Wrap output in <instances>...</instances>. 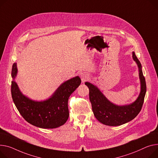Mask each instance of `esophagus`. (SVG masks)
I'll return each instance as SVG.
<instances>
[{
	"label": "esophagus",
	"instance_id": "esophagus-1",
	"mask_svg": "<svg viewBox=\"0 0 158 158\" xmlns=\"http://www.w3.org/2000/svg\"><path fill=\"white\" fill-rule=\"evenodd\" d=\"M81 77L83 81H86V79H87L88 78V76L86 74H83L81 76Z\"/></svg>",
	"mask_w": 158,
	"mask_h": 158
}]
</instances>
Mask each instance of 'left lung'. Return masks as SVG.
I'll list each match as a JSON object with an SVG mask.
<instances>
[{
    "label": "left lung",
    "mask_w": 158,
    "mask_h": 158,
    "mask_svg": "<svg viewBox=\"0 0 158 158\" xmlns=\"http://www.w3.org/2000/svg\"><path fill=\"white\" fill-rule=\"evenodd\" d=\"M133 58L138 65L141 82L140 93L138 98L133 103L124 106H116L110 102L95 86L88 82L85 83L89 89V97L93 114L103 124L115 127L127 123L133 119L142 109L146 93L145 79L140 62L134 52H133Z\"/></svg>",
    "instance_id": "obj_1"
}]
</instances>
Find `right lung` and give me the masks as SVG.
I'll return each instance as SVG.
<instances>
[{
	"label": "right lung",
	"mask_w": 158,
	"mask_h": 158,
	"mask_svg": "<svg viewBox=\"0 0 158 158\" xmlns=\"http://www.w3.org/2000/svg\"><path fill=\"white\" fill-rule=\"evenodd\" d=\"M16 74V64H14L11 72L13 79ZM81 82L79 76L73 77L63 83L47 100L35 102L25 97L20 92L17 84L13 81L12 98L19 112L28 123L41 128H56L67 121L69 115V98Z\"/></svg>",
	"instance_id": "obj_1"
}]
</instances>
